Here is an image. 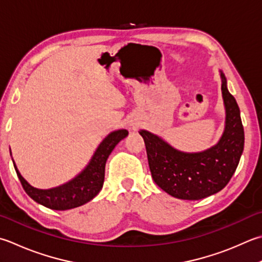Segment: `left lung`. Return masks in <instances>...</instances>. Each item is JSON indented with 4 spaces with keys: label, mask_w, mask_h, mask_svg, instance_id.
<instances>
[{
    "label": "left lung",
    "mask_w": 262,
    "mask_h": 262,
    "mask_svg": "<svg viewBox=\"0 0 262 262\" xmlns=\"http://www.w3.org/2000/svg\"><path fill=\"white\" fill-rule=\"evenodd\" d=\"M226 106V128L217 145L200 153L179 152L146 130L144 138L153 181L171 196L201 200L227 185L238 166L244 147V129L236 100L229 93L222 74Z\"/></svg>",
    "instance_id": "1"
}]
</instances>
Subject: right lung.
Masks as SVG:
<instances>
[{"mask_svg":"<svg viewBox=\"0 0 262 262\" xmlns=\"http://www.w3.org/2000/svg\"><path fill=\"white\" fill-rule=\"evenodd\" d=\"M127 135L128 132L126 129L112 132L97 147L93 158L89 166L84 169V171H81L69 183L52 189H38L30 186L20 175L14 162L13 166L25 192L34 201L52 210L74 209L83 206L99 194L103 186L107 158L118 143Z\"/></svg>","mask_w":262,"mask_h":262,"instance_id":"right-lung-1","label":"right lung"}]
</instances>
